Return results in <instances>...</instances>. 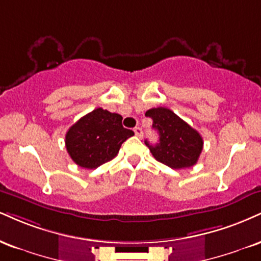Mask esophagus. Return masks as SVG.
Masks as SVG:
<instances>
[{"mask_svg":"<svg viewBox=\"0 0 261 261\" xmlns=\"http://www.w3.org/2000/svg\"><path fill=\"white\" fill-rule=\"evenodd\" d=\"M134 131H135V135H136L137 137H140V139L143 136V131L141 127H135Z\"/></svg>","mask_w":261,"mask_h":261,"instance_id":"1","label":"esophagus"}]
</instances>
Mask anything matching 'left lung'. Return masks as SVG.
<instances>
[{"mask_svg":"<svg viewBox=\"0 0 261 261\" xmlns=\"http://www.w3.org/2000/svg\"><path fill=\"white\" fill-rule=\"evenodd\" d=\"M146 117L152 119L153 128L159 135L156 144L144 141L156 161L171 169L191 168L196 164L203 149V139L198 131L164 107L149 109Z\"/></svg>","mask_w":261,"mask_h":261,"instance_id":"obj_1","label":"left lung"}]
</instances>
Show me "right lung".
Here are the masks:
<instances>
[{
  "label": "right lung",
  "mask_w": 261,
  "mask_h": 261,
  "mask_svg": "<svg viewBox=\"0 0 261 261\" xmlns=\"http://www.w3.org/2000/svg\"><path fill=\"white\" fill-rule=\"evenodd\" d=\"M117 113L97 108L79 119L65 135V147L76 165L96 169L112 161L134 131L125 128Z\"/></svg>",
  "instance_id": "obj_1"
}]
</instances>
